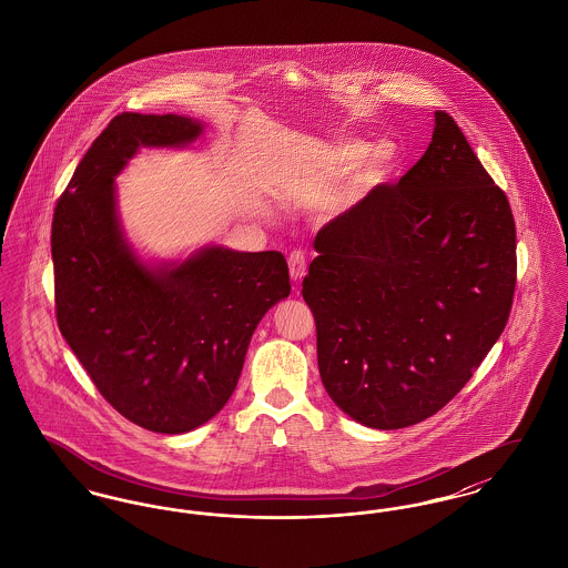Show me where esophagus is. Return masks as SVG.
Here are the masks:
<instances>
[{"instance_id": "obj_1", "label": "esophagus", "mask_w": 568, "mask_h": 568, "mask_svg": "<svg viewBox=\"0 0 568 568\" xmlns=\"http://www.w3.org/2000/svg\"><path fill=\"white\" fill-rule=\"evenodd\" d=\"M287 264H290L292 281L297 285V283L304 278V274H306V255H304L300 248H296V251H292V253H290Z\"/></svg>"}]
</instances>
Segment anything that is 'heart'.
Segmentation results:
<instances>
[{
    "label": "heart",
    "mask_w": 568,
    "mask_h": 568,
    "mask_svg": "<svg viewBox=\"0 0 568 568\" xmlns=\"http://www.w3.org/2000/svg\"><path fill=\"white\" fill-rule=\"evenodd\" d=\"M368 153V144L362 140H343L325 151V168L334 179L345 176L352 168L362 162ZM396 165V149L392 144H378L373 149L368 162L362 165L355 185L359 190H371L378 183H383Z\"/></svg>",
    "instance_id": "b5f03b06"
}]
</instances>
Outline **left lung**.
Wrapping results in <instances>:
<instances>
[{
	"label": "left lung",
	"instance_id": "obj_1",
	"mask_svg": "<svg viewBox=\"0 0 568 568\" xmlns=\"http://www.w3.org/2000/svg\"><path fill=\"white\" fill-rule=\"evenodd\" d=\"M302 281L325 392L355 422L398 430L447 405L509 322V200L445 110L405 176L315 239Z\"/></svg>",
	"mask_w": 568,
	"mask_h": 568
}]
</instances>
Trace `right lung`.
<instances>
[{"label": "right lung", "instance_id": "right-lung-1", "mask_svg": "<svg viewBox=\"0 0 568 568\" xmlns=\"http://www.w3.org/2000/svg\"><path fill=\"white\" fill-rule=\"evenodd\" d=\"M200 132L179 114H116L53 215L57 325L104 400L151 433H190L215 417L260 320L292 292L278 251L206 246L155 271L123 241L112 179L138 146H183Z\"/></svg>", "mask_w": 568, "mask_h": 568}]
</instances>
